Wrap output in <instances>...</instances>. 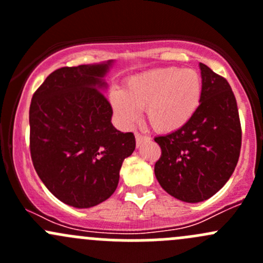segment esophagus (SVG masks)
Segmentation results:
<instances>
[{"label": "esophagus", "mask_w": 263, "mask_h": 263, "mask_svg": "<svg viewBox=\"0 0 263 263\" xmlns=\"http://www.w3.org/2000/svg\"><path fill=\"white\" fill-rule=\"evenodd\" d=\"M135 137H136V145H137V147L141 146V145L144 144V142H147L148 140H150V139H148V137L142 136V135H140V134L135 135Z\"/></svg>", "instance_id": "34e87169"}]
</instances>
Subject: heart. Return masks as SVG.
<instances>
[{"label":"heart","mask_w":263,"mask_h":263,"mask_svg":"<svg viewBox=\"0 0 263 263\" xmlns=\"http://www.w3.org/2000/svg\"><path fill=\"white\" fill-rule=\"evenodd\" d=\"M202 80L192 68L159 67L132 75L123 90H113L109 103L118 121L129 127L140 109L158 134H173L187 126L197 112Z\"/></svg>","instance_id":"heart-1"}]
</instances>
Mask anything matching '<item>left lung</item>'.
<instances>
[{"instance_id": "8db88e82", "label": "left lung", "mask_w": 263, "mask_h": 263, "mask_svg": "<svg viewBox=\"0 0 263 263\" xmlns=\"http://www.w3.org/2000/svg\"><path fill=\"white\" fill-rule=\"evenodd\" d=\"M202 97L190 123L155 137L161 156L155 177L183 202L205 201L221 190L237 166L242 145L237 100L229 82L200 63Z\"/></svg>"}]
</instances>
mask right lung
<instances>
[{
	"mask_svg": "<svg viewBox=\"0 0 263 263\" xmlns=\"http://www.w3.org/2000/svg\"><path fill=\"white\" fill-rule=\"evenodd\" d=\"M115 61L61 67L33 95L30 154L39 178L66 205L89 209L108 200L122 163L134 153L132 132L118 131L103 92Z\"/></svg>",
	"mask_w": 263,
	"mask_h": 263,
	"instance_id": "right-lung-1",
	"label": "right lung"
}]
</instances>
